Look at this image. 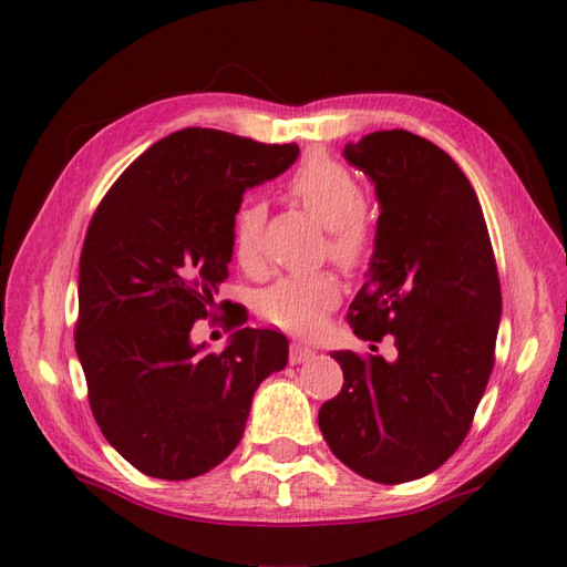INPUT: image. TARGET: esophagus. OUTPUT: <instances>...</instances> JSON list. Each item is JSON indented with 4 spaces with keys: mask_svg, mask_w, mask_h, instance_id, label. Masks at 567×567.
Wrapping results in <instances>:
<instances>
[{
    "mask_svg": "<svg viewBox=\"0 0 567 567\" xmlns=\"http://www.w3.org/2000/svg\"><path fill=\"white\" fill-rule=\"evenodd\" d=\"M311 355H315V351H311V348L305 346V343H292L290 346V363L292 365L305 363V360H309Z\"/></svg>",
    "mask_w": 567,
    "mask_h": 567,
    "instance_id": "obj_1",
    "label": "esophagus"
}]
</instances>
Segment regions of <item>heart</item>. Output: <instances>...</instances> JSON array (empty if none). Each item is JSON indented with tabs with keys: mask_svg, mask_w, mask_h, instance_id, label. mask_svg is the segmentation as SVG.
<instances>
[{
	"mask_svg": "<svg viewBox=\"0 0 567 567\" xmlns=\"http://www.w3.org/2000/svg\"><path fill=\"white\" fill-rule=\"evenodd\" d=\"M290 197L329 228V252L336 262L355 268L370 248V226L360 212L363 192L353 173L329 155H309L290 177ZM265 226V207L246 202L236 212L231 244L240 265H256ZM339 282L329 272L290 275L275 280L260 295V311L270 323L295 333H307L339 302Z\"/></svg>",
	"mask_w": 567,
	"mask_h": 567,
	"instance_id": "1",
	"label": "heart"
}]
</instances>
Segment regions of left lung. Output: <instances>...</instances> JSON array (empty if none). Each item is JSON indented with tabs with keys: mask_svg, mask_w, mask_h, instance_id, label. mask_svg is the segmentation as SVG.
Returning <instances> with one entry per match:
<instances>
[{
	"mask_svg": "<svg viewBox=\"0 0 567 567\" xmlns=\"http://www.w3.org/2000/svg\"><path fill=\"white\" fill-rule=\"evenodd\" d=\"M343 158L375 185V248L351 305L353 333L392 336L396 358L333 351L343 388L319 409L333 455L400 485L457 451L483 400L502 292L483 207L461 167L412 131H375Z\"/></svg>",
	"mask_w": 567,
	"mask_h": 567,
	"instance_id": "8db88e82",
	"label": "left lung"
}]
</instances>
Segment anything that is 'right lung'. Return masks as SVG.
<instances>
[{"mask_svg": "<svg viewBox=\"0 0 567 567\" xmlns=\"http://www.w3.org/2000/svg\"><path fill=\"white\" fill-rule=\"evenodd\" d=\"M297 143L183 128L138 155L94 212L80 256L75 351L92 414L143 475L189 480L231 455L250 402L290 343L234 319L221 353L192 343L228 277L244 192L282 175Z\"/></svg>", "mask_w": 567, "mask_h": 567, "instance_id": "1", "label": "right lung"}]
</instances>
